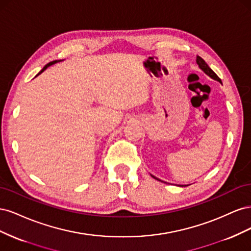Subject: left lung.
<instances>
[{
	"mask_svg": "<svg viewBox=\"0 0 251 251\" xmlns=\"http://www.w3.org/2000/svg\"><path fill=\"white\" fill-rule=\"evenodd\" d=\"M196 63L198 64V66H199V68L200 69L206 74V75H208V76L210 77V78H212V79H215V80H217V81H219V82H221L222 83V81H221V79H220L219 77H218V75L212 71L210 68H209V66L205 63V60L203 59V58H201L200 56H197V59H196ZM151 177H154L153 175H151ZM155 178V177H154ZM155 179H157V178H155ZM181 186H186V185H181Z\"/></svg>",
	"mask_w": 251,
	"mask_h": 251,
	"instance_id": "1",
	"label": "left lung"
}]
</instances>
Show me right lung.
Returning <instances> with one entry per match:
<instances>
[{"label":"right lung","mask_w":251,"mask_h":251,"mask_svg":"<svg viewBox=\"0 0 251 251\" xmlns=\"http://www.w3.org/2000/svg\"><path fill=\"white\" fill-rule=\"evenodd\" d=\"M59 62H62V60H60V59H59V60H53V62H50L49 64H47L46 66H45V67L43 68V69L41 70V72H40L39 74H37V75H40V74H41L42 72H44L45 70H46V69H47V68H48V67H50V66H52V65H54V64H56V63H59ZM37 75H36V76H37Z\"/></svg>","instance_id":"obj_1"}]
</instances>
